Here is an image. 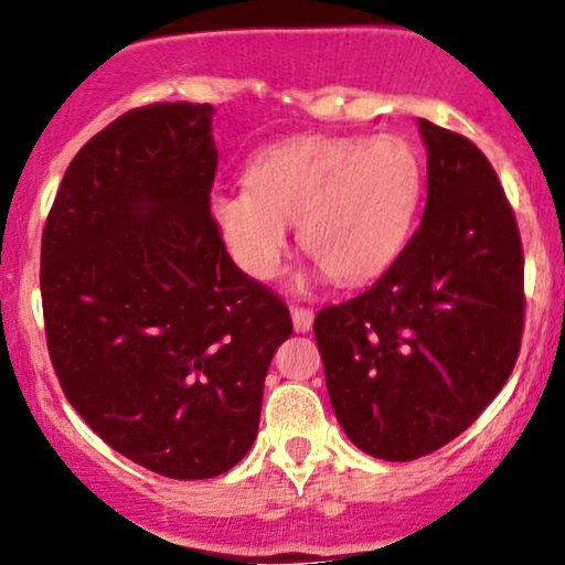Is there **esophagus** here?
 <instances>
[{
	"label": "esophagus",
	"instance_id": "1",
	"mask_svg": "<svg viewBox=\"0 0 565 565\" xmlns=\"http://www.w3.org/2000/svg\"><path fill=\"white\" fill-rule=\"evenodd\" d=\"M291 323H295V332H310L313 327V310L310 308H291Z\"/></svg>",
	"mask_w": 565,
	"mask_h": 565
}]
</instances>
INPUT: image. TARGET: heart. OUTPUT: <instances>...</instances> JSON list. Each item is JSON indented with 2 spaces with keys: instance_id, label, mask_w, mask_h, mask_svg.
<instances>
[{
  "instance_id": "heart-1",
  "label": "heart",
  "mask_w": 565,
  "mask_h": 565,
  "mask_svg": "<svg viewBox=\"0 0 565 565\" xmlns=\"http://www.w3.org/2000/svg\"><path fill=\"white\" fill-rule=\"evenodd\" d=\"M423 201V161L401 135H305L265 148L246 185L217 188L206 212L233 263L274 278L300 244L334 281L359 284L401 255Z\"/></svg>"
}]
</instances>
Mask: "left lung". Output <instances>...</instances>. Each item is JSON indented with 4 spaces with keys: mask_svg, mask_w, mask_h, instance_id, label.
I'll list each match as a JSON object with an SVG mask.
<instances>
[{
    "mask_svg": "<svg viewBox=\"0 0 565 565\" xmlns=\"http://www.w3.org/2000/svg\"><path fill=\"white\" fill-rule=\"evenodd\" d=\"M425 215L391 268L313 323L337 423L361 451L408 462L476 423L515 366L523 249L497 172L419 119Z\"/></svg>",
    "mask_w": 565,
    "mask_h": 565,
    "instance_id": "1",
    "label": "left lung"
}]
</instances>
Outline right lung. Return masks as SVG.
<instances>
[{"instance_id":"1","label":"right lung","mask_w":565,"mask_h":565,"mask_svg":"<svg viewBox=\"0 0 565 565\" xmlns=\"http://www.w3.org/2000/svg\"><path fill=\"white\" fill-rule=\"evenodd\" d=\"M210 103H153L84 142L42 236L47 348L68 404L111 449L201 481L252 449L289 310L236 268L206 201Z\"/></svg>"}]
</instances>
